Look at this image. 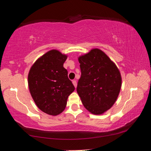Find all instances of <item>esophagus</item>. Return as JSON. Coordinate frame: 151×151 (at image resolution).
Here are the masks:
<instances>
[{
	"label": "esophagus",
	"instance_id": "obj_1",
	"mask_svg": "<svg viewBox=\"0 0 151 151\" xmlns=\"http://www.w3.org/2000/svg\"><path fill=\"white\" fill-rule=\"evenodd\" d=\"M73 85L75 86V87L76 88V86H77V83H76V81H73Z\"/></svg>",
	"mask_w": 151,
	"mask_h": 151
}]
</instances>
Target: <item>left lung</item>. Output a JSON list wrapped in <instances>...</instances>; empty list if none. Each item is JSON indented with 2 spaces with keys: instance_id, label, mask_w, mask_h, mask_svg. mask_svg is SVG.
Here are the masks:
<instances>
[{
  "instance_id": "obj_1",
  "label": "left lung",
  "mask_w": 151,
  "mask_h": 151,
  "mask_svg": "<svg viewBox=\"0 0 151 151\" xmlns=\"http://www.w3.org/2000/svg\"><path fill=\"white\" fill-rule=\"evenodd\" d=\"M81 76L76 91L91 113L103 114L113 106L121 88L120 70L105 52L97 48L78 58Z\"/></svg>"
}]
</instances>
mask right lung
<instances>
[{"label":"right lung","mask_w":151,"mask_h":151,"mask_svg":"<svg viewBox=\"0 0 151 151\" xmlns=\"http://www.w3.org/2000/svg\"><path fill=\"white\" fill-rule=\"evenodd\" d=\"M68 57L52 49L40 57L30 67L28 85L33 101L40 111L49 115L60 114L75 86L68 78L63 64Z\"/></svg>","instance_id":"obj_1"}]
</instances>
